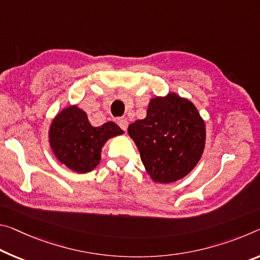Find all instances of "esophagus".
I'll return each instance as SVG.
<instances>
[{
  "label": "esophagus",
  "mask_w": 260,
  "mask_h": 260,
  "mask_svg": "<svg viewBox=\"0 0 260 260\" xmlns=\"http://www.w3.org/2000/svg\"><path fill=\"white\" fill-rule=\"evenodd\" d=\"M117 123L119 125V127H120V128L123 131H126L127 126H128V121H127L126 118H118Z\"/></svg>",
  "instance_id": "esophagus-1"
}]
</instances>
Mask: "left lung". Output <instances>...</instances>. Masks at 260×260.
<instances>
[{
    "instance_id": "left-lung-1",
    "label": "left lung",
    "mask_w": 260,
    "mask_h": 260,
    "mask_svg": "<svg viewBox=\"0 0 260 260\" xmlns=\"http://www.w3.org/2000/svg\"><path fill=\"white\" fill-rule=\"evenodd\" d=\"M148 175L169 184L193 170L205 149L204 119L193 103L175 92L151 98L147 117L128 126Z\"/></svg>"
}]
</instances>
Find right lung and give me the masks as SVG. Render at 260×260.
Here are the masks:
<instances>
[{
  "label": "right lung",
  "mask_w": 260,
  "mask_h": 260,
  "mask_svg": "<svg viewBox=\"0 0 260 260\" xmlns=\"http://www.w3.org/2000/svg\"><path fill=\"white\" fill-rule=\"evenodd\" d=\"M121 134L123 131L112 121L93 127L84 111L72 105L53 119L48 138L53 154L60 163L78 174H85L100 164L105 142Z\"/></svg>",
  "instance_id": "obj_1"
}]
</instances>
